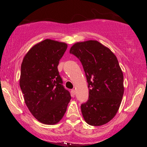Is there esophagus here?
<instances>
[{
  "label": "esophagus",
  "mask_w": 147,
  "mask_h": 147,
  "mask_svg": "<svg viewBox=\"0 0 147 147\" xmlns=\"http://www.w3.org/2000/svg\"><path fill=\"white\" fill-rule=\"evenodd\" d=\"M75 93H76V92H75V90H74V89H72V90H71V94H72V96H75Z\"/></svg>",
  "instance_id": "obj_1"
}]
</instances>
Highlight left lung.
I'll return each instance as SVG.
<instances>
[{
    "label": "left lung",
    "mask_w": 147,
    "mask_h": 147,
    "mask_svg": "<svg viewBox=\"0 0 147 147\" xmlns=\"http://www.w3.org/2000/svg\"><path fill=\"white\" fill-rule=\"evenodd\" d=\"M70 53L80 60L88 84L89 97L81 106L86 122L102 126L117 113L124 95V76L117 57L95 40L77 42Z\"/></svg>",
    "instance_id": "obj_1"
}]
</instances>
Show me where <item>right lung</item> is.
<instances>
[{"instance_id":"1","label":"right lung","mask_w":147,"mask_h":147,"mask_svg":"<svg viewBox=\"0 0 147 147\" xmlns=\"http://www.w3.org/2000/svg\"><path fill=\"white\" fill-rule=\"evenodd\" d=\"M67 47L63 42L43 40L27 52L21 63L19 82L25 104L37 120L48 125L63 118L71 99L57 68Z\"/></svg>"}]
</instances>
